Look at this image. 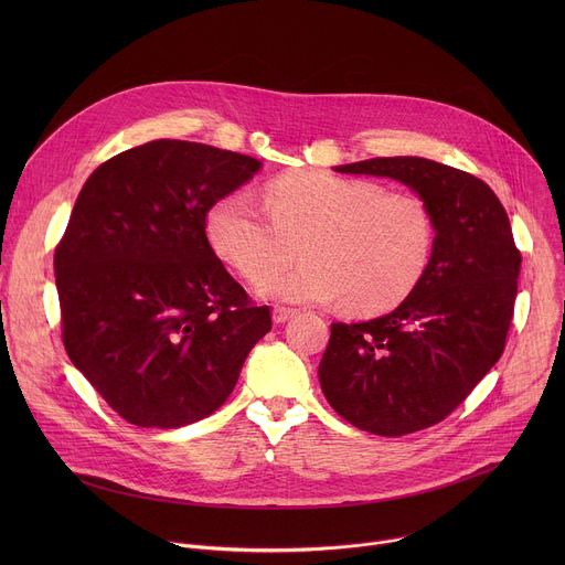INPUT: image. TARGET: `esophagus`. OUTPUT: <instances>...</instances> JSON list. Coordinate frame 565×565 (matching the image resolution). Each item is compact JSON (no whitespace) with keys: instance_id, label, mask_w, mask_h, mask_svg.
<instances>
[{"instance_id":"1","label":"esophagus","mask_w":565,"mask_h":565,"mask_svg":"<svg viewBox=\"0 0 565 565\" xmlns=\"http://www.w3.org/2000/svg\"><path fill=\"white\" fill-rule=\"evenodd\" d=\"M297 310L295 308H286V306H275L273 310V321L275 324H284V321H288L290 317H295Z\"/></svg>"}]
</instances>
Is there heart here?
Instances as JSON below:
<instances>
[{"instance_id": "1", "label": "heart", "mask_w": 565, "mask_h": 565, "mask_svg": "<svg viewBox=\"0 0 565 565\" xmlns=\"http://www.w3.org/2000/svg\"><path fill=\"white\" fill-rule=\"evenodd\" d=\"M264 205L268 216L250 194H227L210 207L205 232L214 253L248 281L289 263L300 246L307 264L259 281L266 297H344L355 312H380L416 290L436 253L431 207L373 181L288 172L264 185Z\"/></svg>"}]
</instances>
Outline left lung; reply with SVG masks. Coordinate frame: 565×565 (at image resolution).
I'll list each match as a JSON object with an SVG mask.
<instances>
[{"mask_svg":"<svg viewBox=\"0 0 565 565\" xmlns=\"http://www.w3.org/2000/svg\"><path fill=\"white\" fill-rule=\"evenodd\" d=\"M335 172L405 183L436 218V253L416 290L377 319L335 321L319 362L321 391L347 423L407 436L445 420L503 355L521 253L497 194L462 170L393 156Z\"/></svg>","mask_w":565,"mask_h":565,"instance_id":"obj_1","label":"left lung"}]
</instances>
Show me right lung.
<instances>
[{
  "mask_svg": "<svg viewBox=\"0 0 565 565\" xmlns=\"http://www.w3.org/2000/svg\"><path fill=\"white\" fill-rule=\"evenodd\" d=\"M259 168L236 151L151 140L109 158L73 205L53 257L62 342L136 427L214 414L273 327L205 234L210 207Z\"/></svg>",
  "mask_w": 565,
  "mask_h": 565,
  "instance_id": "obj_1",
  "label": "right lung"
}]
</instances>
